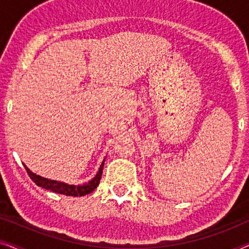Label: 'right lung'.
<instances>
[{"label":"right lung","instance_id":"add662e5","mask_svg":"<svg viewBox=\"0 0 249 249\" xmlns=\"http://www.w3.org/2000/svg\"><path fill=\"white\" fill-rule=\"evenodd\" d=\"M104 162H105V159L103 160V162H102V164L100 166V169H98L96 176H95L91 180H89L88 182L83 183V185H69V183L57 181V180H51V179L44 178V177H40L38 175H36V173L30 171V170L27 168L26 164H23V165H25L27 173L29 175L30 179H32L37 186L42 187V188H45L47 190H51V192L62 194V195H66V196L78 197V196L88 195V194L94 192L95 188L98 186V183H100L102 172H103Z\"/></svg>","mask_w":249,"mask_h":249}]
</instances>
